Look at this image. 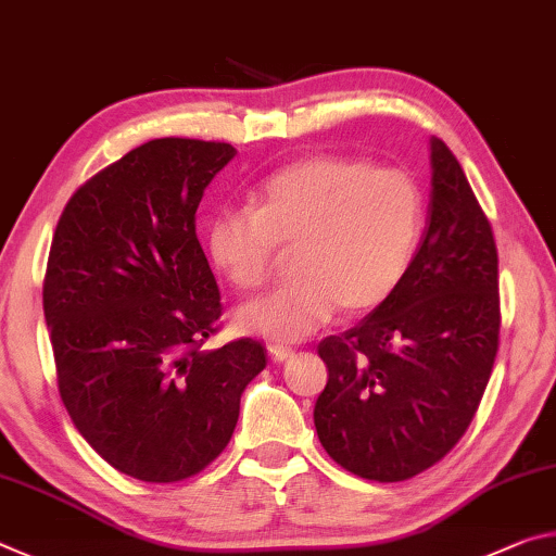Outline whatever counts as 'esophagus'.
I'll list each match as a JSON object with an SVG mask.
<instances>
[{"label":"esophagus","mask_w":556,"mask_h":556,"mask_svg":"<svg viewBox=\"0 0 556 556\" xmlns=\"http://www.w3.org/2000/svg\"><path fill=\"white\" fill-rule=\"evenodd\" d=\"M268 354H270L273 362H286V359L293 357L295 352L290 348H280V344H273V348H268Z\"/></svg>","instance_id":"esophagus-1"}]
</instances>
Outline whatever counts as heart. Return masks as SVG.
<instances>
[{
	"label": "heart",
	"instance_id": "1",
	"mask_svg": "<svg viewBox=\"0 0 556 556\" xmlns=\"http://www.w3.org/2000/svg\"><path fill=\"white\" fill-rule=\"evenodd\" d=\"M424 231V192L406 169L313 154L273 172L249 212H218L204 241L236 290L266 283L278 249L293 280L236 311V327L290 344L332 320L375 311L406 276Z\"/></svg>",
	"mask_w": 556,
	"mask_h": 556
}]
</instances>
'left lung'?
Segmentation results:
<instances>
[{
	"label": "left lung",
	"instance_id": "obj_1",
	"mask_svg": "<svg viewBox=\"0 0 556 556\" xmlns=\"http://www.w3.org/2000/svg\"><path fill=\"white\" fill-rule=\"evenodd\" d=\"M500 334L497 249L466 172L431 138L429 229L402 283L317 344L323 448L354 476L396 483L439 463L472 421Z\"/></svg>",
	"mask_w": 556,
	"mask_h": 556
}]
</instances>
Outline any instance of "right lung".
<instances>
[{"label": "right lung", "mask_w": 556, "mask_h": 556, "mask_svg": "<svg viewBox=\"0 0 556 556\" xmlns=\"http://www.w3.org/2000/svg\"><path fill=\"white\" fill-rule=\"evenodd\" d=\"M226 142L160 138L86 181L51 241L43 317L63 406L100 458L144 483H177L231 441L266 348L202 350L222 315L197 239Z\"/></svg>", "instance_id": "obj_1"}]
</instances>
